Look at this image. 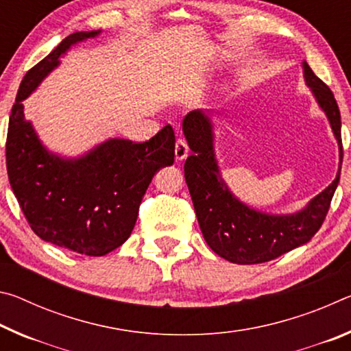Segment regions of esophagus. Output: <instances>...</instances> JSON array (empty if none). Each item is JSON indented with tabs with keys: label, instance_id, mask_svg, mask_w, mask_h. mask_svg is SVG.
<instances>
[{
	"label": "esophagus",
	"instance_id": "1",
	"mask_svg": "<svg viewBox=\"0 0 351 351\" xmlns=\"http://www.w3.org/2000/svg\"><path fill=\"white\" fill-rule=\"evenodd\" d=\"M189 154V147L186 144V141L184 139H178L176 144H175V156L178 161H182V159H186Z\"/></svg>",
	"mask_w": 351,
	"mask_h": 351
}]
</instances>
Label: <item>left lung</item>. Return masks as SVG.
Returning <instances> with one entry per match:
<instances>
[{"label": "left lung", "instance_id": "left-lung-1", "mask_svg": "<svg viewBox=\"0 0 351 351\" xmlns=\"http://www.w3.org/2000/svg\"><path fill=\"white\" fill-rule=\"evenodd\" d=\"M304 74L306 85L328 117L342 164L341 112L335 94L305 62ZM182 132L192 150L184 164V176L201 232L219 257L239 265L265 263L305 245L320 229L339 184L341 165L336 180L304 210L291 215H269L243 204L224 184L213 153L212 122L204 111H190L182 121Z\"/></svg>", "mask_w": 351, "mask_h": 351}]
</instances>
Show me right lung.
I'll return each mask as SVG.
<instances>
[{
    "label": "right lung",
    "mask_w": 351,
    "mask_h": 351,
    "mask_svg": "<svg viewBox=\"0 0 351 351\" xmlns=\"http://www.w3.org/2000/svg\"><path fill=\"white\" fill-rule=\"evenodd\" d=\"M99 32L68 35L27 71L12 106L5 141L10 187L31 229L41 240L91 257L127 241L154 173L175 161L170 125L150 141L108 139L85 156L63 159L41 145L25 119L23 100L58 66L60 56Z\"/></svg>",
    "instance_id": "add662e5"
}]
</instances>
